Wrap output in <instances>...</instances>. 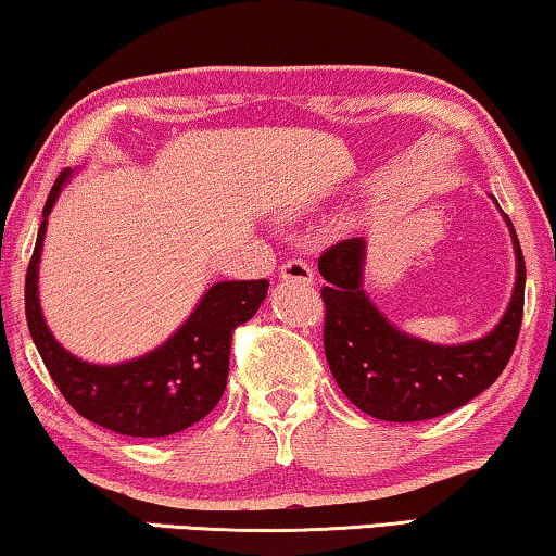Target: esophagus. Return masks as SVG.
<instances>
[{"label":"esophagus","mask_w":556,"mask_h":556,"mask_svg":"<svg viewBox=\"0 0 556 556\" xmlns=\"http://www.w3.org/2000/svg\"><path fill=\"white\" fill-rule=\"evenodd\" d=\"M280 278L291 280V283H314V268L306 261H286L280 265Z\"/></svg>","instance_id":"1"}]
</instances>
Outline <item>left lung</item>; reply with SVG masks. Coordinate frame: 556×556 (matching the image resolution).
Returning a JSON list of instances; mask_svg holds the SVG:
<instances>
[{"label": "left lung", "instance_id": "8db88e82", "mask_svg": "<svg viewBox=\"0 0 556 556\" xmlns=\"http://www.w3.org/2000/svg\"><path fill=\"white\" fill-rule=\"evenodd\" d=\"M506 223L516 253L511 303L496 329L468 344H430L387 321L362 288L364 238L341 240L318 257L326 280V362L341 392L362 413L387 422L430 420L463 407L496 382L519 339L527 283L519 238L511 219Z\"/></svg>", "mask_w": 556, "mask_h": 556}]
</instances>
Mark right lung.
I'll list each match as a JSON object with an SVG mask.
<instances>
[{"mask_svg":"<svg viewBox=\"0 0 556 556\" xmlns=\"http://www.w3.org/2000/svg\"><path fill=\"white\" fill-rule=\"evenodd\" d=\"M71 174V169L60 172L50 189L25 278V314L37 352L75 413L105 430L131 438H166L192 428L223 397L232 331L261 308L268 280L215 283L174 337L139 359L121 364L78 359L50 333L37 293L48 215Z\"/></svg>","mask_w":556,"mask_h":556,"instance_id":"right-lung-1","label":"right lung"}]
</instances>
